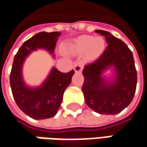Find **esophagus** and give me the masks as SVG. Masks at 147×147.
<instances>
[{"mask_svg": "<svg viewBox=\"0 0 147 147\" xmlns=\"http://www.w3.org/2000/svg\"><path fill=\"white\" fill-rule=\"evenodd\" d=\"M83 66H84V63L82 61H78L74 63V69L76 73H79L82 71V68H83Z\"/></svg>", "mask_w": 147, "mask_h": 147, "instance_id": "34e87169", "label": "esophagus"}]
</instances>
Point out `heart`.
Here are the masks:
<instances>
[{"label":"heart","instance_id":"1","mask_svg":"<svg viewBox=\"0 0 147 147\" xmlns=\"http://www.w3.org/2000/svg\"><path fill=\"white\" fill-rule=\"evenodd\" d=\"M105 48V43L102 37L81 36L76 38L65 47V50L75 53H86L89 58H99Z\"/></svg>","mask_w":147,"mask_h":147}]
</instances>
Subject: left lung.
Segmentation results:
<instances>
[{"label":"left lung","instance_id":"1","mask_svg":"<svg viewBox=\"0 0 147 147\" xmlns=\"http://www.w3.org/2000/svg\"><path fill=\"white\" fill-rule=\"evenodd\" d=\"M95 32L105 36L108 46L96 61L84 66L82 91L90 109L102 115H115L131 104L136 93L137 74L133 54L125 42L109 32ZM111 67L114 76H103Z\"/></svg>","mask_w":147,"mask_h":147}]
</instances>
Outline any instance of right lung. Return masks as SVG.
Instances as JSON below:
<instances>
[{
	"label": "right lung",
	"mask_w": 147,
	"mask_h": 147,
	"mask_svg": "<svg viewBox=\"0 0 147 147\" xmlns=\"http://www.w3.org/2000/svg\"><path fill=\"white\" fill-rule=\"evenodd\" d=\"M59 32H42L26 41L16 54L10 74L11 92L17 106L26 115L35 120L53 117L61 105L63 95L71 83L74 71L67 74L52 68L47 79L39 87L27 86L22 77V66L28 55L37 50L45 49L50 54L54 53ZM54 57V54H53Z\"/></svg>",
	"instance_id": "obj_1"
}]
</instances>
